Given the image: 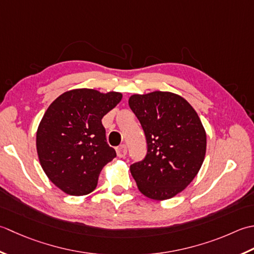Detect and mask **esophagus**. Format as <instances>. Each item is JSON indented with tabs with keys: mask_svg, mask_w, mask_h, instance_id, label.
Masks as SVG:
<instances>
[{
	"mask_svg": "<svg viewBox=\"0 0 254 254\" xmlns=\"http://www.w3.org/2000/svg\"><path fill=\"white\" fill-rule=\"evenodd\" d=\"M116 153H117L118 158H124L127 153V147L125 146V144H122V146L117 147L116 148Z\"/></svg>",
	"mask_w": 254,
	"mask_h": 254,
	"instance_id": "esophagus-1",
	"label": "esophagus"
}]
</instances>
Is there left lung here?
I'll list each match as a JSON object with an SVG mask.
<instances>
[{"label": "left lung", "instance_id": "1", "mask_svg": "<svg viewBox=\"0 0 254 254\" xmlns=\"http://www.w3.org/2000/svg\"><path fill=\"white\" fill-rule=\"evenodd\" d=\"M129 107L146 133L148 152L130 165L140 192L165 200L183 192L200 170L206 154V131L197 113L175 93L133 94Z\"/></svg>", "mask_w": 254, "mask_h": 254}]
</instances>
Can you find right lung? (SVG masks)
<instances>
[{
	"mask_svg": "<svg viewBox=\"0 0 254 254\" xmlns=\"http://www.w3.org/2000/svg\"><path fill=\"white\" fill-rule=\"evenodd\" d=\"M122 97L120 92L74 89L57 97L44 114L36 133L38 159L62 192L90 194L102 169L116 157L106 141L102 118Z\"/></svg>",
	"mask_w": 254,
	"mask_h": 254,
	"instance_id": "obj_1",
	"label": "right lung"
}]
</instances>
